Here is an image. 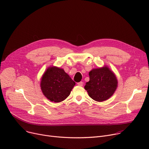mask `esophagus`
<instances>
[{"label":"esophagus","mask_w":149,"mask_h":149,"mask_svg":"<svg viewBox=\"0 0 149 149\" xmlns=\"http://www.w3.org/2000/svg\"><path fill=\"white\" fill-rule=\"evenodd\" d=\"M83 84H84V82H79L77 83V85H79V86H83Z\"/></svg>","instance_id":"1"}]
</instances>
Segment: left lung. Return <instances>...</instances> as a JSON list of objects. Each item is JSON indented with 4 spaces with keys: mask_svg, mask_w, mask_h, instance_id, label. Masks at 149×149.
<instances>
[{
    "mask_svg": "<svg viewBox=\"0 0 149 149\" xmlns=\"http://www.w3.org/2000/svg\"><path fill=\"white\" fill-rule=\"evenodd\" d=\"M89 75V81L86 83L85 89L91 98L101 102L107 100L113 94L117 88L118 81L108 67L93 69Z\"/></svg>",
    "mask_w": 149,
    "mask_h": 149,
    "instance_id": "8db88e82",
    "label": "left lung"
}]
</instances>
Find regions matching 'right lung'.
Returning <instances> with one entry per match:
<instances>
[{
	"label": "right lung",
	"mask_w": 149,
	"mask_h": 149,
	"mask_svg": "<svg viewBox=\"0 0 149 149\" xmlns=\"http://www.w3.org/2000/svg\"><path fill=\"white\" fill-rule=\"evenodd\" d=\"M75 82L62 68L49 67L42 79L40 86L44 95L52 102H59L70 95Z\"/></svg>",
	"instance_id": "right-lung-1"
}]
</instances>
